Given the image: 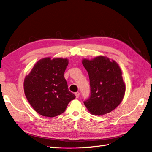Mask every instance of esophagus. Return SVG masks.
I'll return each instance as SVG.
<instances>
[{
    "instance_id": "esophagus-1",
    "label": "esophagus",
    "mask_w": 152,
    "mask_h": 152,
    "mask_svg": "<svg viewBox=\"0 0 152 152\" xmlns=\"http://www.w3.org/2000/svg\"><path fill=\"white\" fill-rule=\"evenodd\" d=\"M75 96H76V98H79V92H75Z\"/></svg>"
}]
</instances>
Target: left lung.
<instances>
[{"mask_svg":"<svg viewBox=\"0 0 152 152\" xmlns=\"http://www.w3.org/2000/svg\"><path fill=\"white\" fill-rule=\"evenodd\" d=\"M82 63L90 79V96L84 102L89 112L101 116L115 109L126 92L118 64L103 56L90 60L84 59Z\"/></svg>","mask_w":152,"mask_h":152,"instance_id":"obj_1","label":"left lung"}]
</instances>
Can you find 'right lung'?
Masks as SVG:
<instances>
[{"mask_svg":"<svg viewBox=\"0 0 152 152\" xmlns=\"http://www.w3.org/2000/svg\"><path fill=\"white\" fill-rule=\"evenodd\" d=\"M67 58H45L37 62L24 80V91L30 105L42 116L55 117L64 112L75 98L64 77Z\"/></svg>","mask_w":152,"mask_h":152,"instance_id":"add662e5","label":"right lung"}]
</instances>
